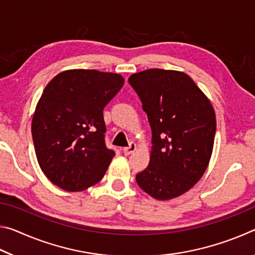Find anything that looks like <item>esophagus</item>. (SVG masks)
Masks as SVG:
<instances>
[{"label": "esophagus", "mask_w": 255, "mask_h": 255, "mask_svg": "<svg viewBox=\"0 0 255 255\" xmlns=\"http://www.w3.org/2000/svg\"><path fill=\"white\" fill-rule=\"evenodd\" d=\"M136 149H137L136 144L131 143L130 145L128 146V147H125V148H124V154H125V155H130V154H132L133 152H135Z\"/></svg>", "instance_id": "1"}]
</instances>
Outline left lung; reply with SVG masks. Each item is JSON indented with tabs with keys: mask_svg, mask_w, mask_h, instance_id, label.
<instances>
[{
	"mask_svg": "<svg viewBox=\"0 0 255 255\" xmlns=\"http://www.w3.org/2000/svg\"><path fill=\"white\" fill-rule=\"evenodd\" d=\"M152 129L149 164L137 184L157 200L189 191L213 153L216 115L209 99L183 72L150 68L129 76Z\"/></svg>",
	"mask_w": 255,
	"mask_h": 255,
	"instance_id": "left-lung-1",
	"label": "left lung"
}]
</instances>
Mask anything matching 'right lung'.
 Returning a JSON list of instances; mask_svg holds the SVG:
<instances>
[{
	"instance_id": "right-lung-1",
	"label": "right lung",
	"mask_w": 255,
	"mask_h": 255,
	"mask_svg": "<svg viewBox=\"0 0 255 255\" xmlns=\"http://www.w3.org/2000/svg\"><path fill=\"white\" fill-rule=\"evenodd\" d=\"M124 83L115 73L67 70L46 85L31 132L38 163L51 183L75 192L103 178L115 156L105 143L103 109Z\"/></svg>"
}]
</instances>
